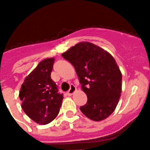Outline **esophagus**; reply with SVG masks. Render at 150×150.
Returning <instances> with one entry per match:
<instances>
[{
	"instance_id": "obj_1",
	"label": "esophagus",
	"mask_w": 150,
	"mask_h": 150,
	"mask_svg": "<svg viewBox=\"0 0 150 150\" xmlns=\"http://www.w3.org/2000/svg\"><path fill=\"white\" fill-rule=\"evenodd\" d=\"M76 90V87L74 85H71L70 90L67 92V95L68 96H72L75 93Z\"/></svg>"
}]
</instances>
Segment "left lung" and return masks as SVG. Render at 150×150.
<instances>
[{
    "instance_id": "8db88e82",
    "label": "left lung",
    "mask_w": 150,
    "mask_h": 150,
    "mask_svg": "<svg viewBox=\"0 0 150 150\" xmlns=\"http://www.w3.org/2000/svg\"><path fill=\"white\" fill-rule=\"evenodd\" d=\"M74 66L87 102L80 107L89 119L101 121L116 109L122 93V73L113 56L98 46L82 41L62 54Z\"/></svg>"
}]
</instances>
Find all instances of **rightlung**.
<instances>
[{
  "mask_svg": "<svg viewBox=\"0 0 150 150\" xmlns=\"http://www.w3.org/2000/svg\"><path fill=\"white\" fill-rule=\"evenodd\" d=\"M54 57L40 62L25 77L20 88L22 109L31 120L39 125H47L54 120L60 112L63 94L51 79Z\"/></svg>",
  "mask_w": 150,
  "mask_h": 150,
  "instance_id": "add662e5",
  "label": "right lung"
}]
</instances>
